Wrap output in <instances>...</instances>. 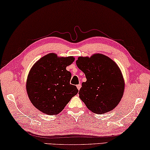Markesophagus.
I'll use <instances>...</instances> for the list:
<instances>
[{
    "instance_id": "1",
    "label": "esophagus",
    "mask_w": 150,
    "mask_h": 150,
    "mask_svg": "<svg viewBox=\"0 0 150 150\" xmlns=\"http://www.w3.org/2000/svg\"><path fill=\"white\" fill-rule=\"evenodd\" d=\"M77 89H78V90H80V89H81V84H79V85H77Z\"/></svg>"
}]
</instances>
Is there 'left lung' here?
<instances>
[{
    "mask_svg": "<svg viewBox=\"0 0 150 150\" xmlns=\"http://www.w3.org/2000/svg\"><path fill=\"white\" fill-rule=\"evenodd\" d=\"M76 64L87 79L79 92L87 108L97 114L113 110L125 89L124 79L117 63L105 54L95 53L90 57H79Z\"/></svg>",
    "mask_w": 150,
    "mask_h": 150,
    "instance_id": "obj_1",
    "label": "left lung"
}]
</instances>
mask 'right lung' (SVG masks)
<instances>
[{
  "mask_svg": "<svg viewBox=\"0 0 150 150\" xmlns=\"http://www.w3.org/2000/svg\"><path fill=\"white\" fill-rule=\"evenodd\" d=\"M75 57H58L51 53L38 60L30 69L26 89L30 102L47 115H57L77 94L75 85L70 84L71 73L66 69Z\"/></svg>",
  "mask_w": 150,
  "mask_h": 150,
  "instance_id": "1",
  "label": "right lung"
}]
</instances>
